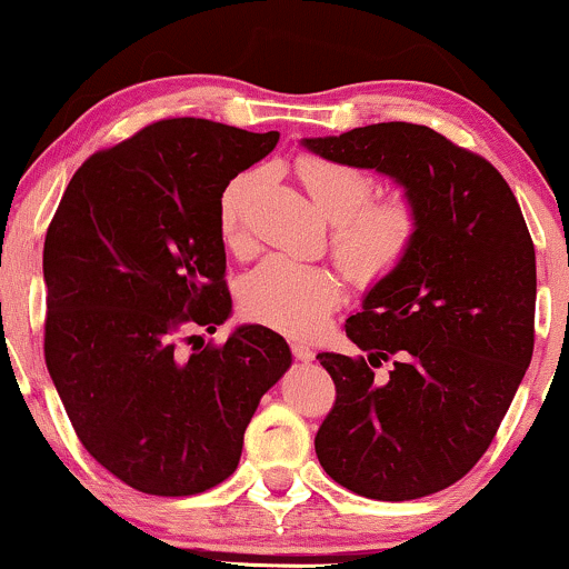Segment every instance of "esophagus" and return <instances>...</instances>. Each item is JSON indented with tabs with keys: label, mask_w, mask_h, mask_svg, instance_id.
I'll return each instance as SVG.
<instances>
[{
	"label": "esophagus",
	"mask_w": 569,
	"mask_h": 569,
	"mask_svg": "<svg viewBox=\"0 0 569 569\" xmlns=\"http://www.w3.org/2000/svg\"><path fill=\"white\" fill-rule=\"evenodd\" d=\"M291 356L297 358V361L310 363L312 358H316V352H312V348L307 342H297V339H293V342H291Z\"/></svg>",
	"instance_id": "34e87169"
}]
</instances>
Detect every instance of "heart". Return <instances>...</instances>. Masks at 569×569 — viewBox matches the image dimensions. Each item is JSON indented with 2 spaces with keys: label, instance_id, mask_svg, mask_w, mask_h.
Listing matches in <instances>:
<instances>
[{
  "label": "heart",
  "instance_id": "obj_1",
  "mask_svg": "<svg viewBox=\"0 0 569 569\" xmlns=\"http://www.w3.org/2000/svg\"><path fill=\"white\" fill-rule=\"evenodd\" d=\"M293 168L312 202L335 221L329 243L352 283L375 286L407 262L420 238V211L409 194H385L367 203L375 179L361 168L321 154H299ZM251 181V171L234 173L219 194L221 243L234 253L248 246L243 202ZM339 299L342 280L329 267L283 257H270L240 286L248 316L293 337L316 335Z\"/></svg>",
  "mask_w": 569,
  "mask_h": 569
}]
</instances>
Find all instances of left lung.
I'll list each match as a JSON object with an SVG mask.
<instances>
[{"instance_id": "8db88e82", "label": "left lung", "mask_w": 569, "mask_h": 569, "mask_svg": "<svg viewBox=\"0 0 569 569\" xmlns=\"http://www.w3.org/2000/svg\"><path fill=\"white\" fill-rule=\"evenodd\" d=\"M305 147L390 176L420 211L415 251L345 323L363 356L318 352L337 398L316 455L363 498L441 492L487 452L532 361L527 221L492 162L426 126L377 122Z\"/></svg>"}]
</instances>
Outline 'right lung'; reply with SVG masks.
Here are the masks:
<instances>
[{
    "label": "right lung",
    "mask_w": 569,
    "mask_h": 569,
    "mask_svg": "<svg viewBox=\"0 0 569 569\" xmlns=\"http://www.w3.org/2000/svg\"><path fill=\"white\" fill-rule=\"evenodd\" d=\"M278 139L149 122L77 168L44 234V363L82 447L139 492L184 498L232 476L259 398L291 367L264 326L179 352L187 326L230 316L219 194Z\"/></svg>",
    "instance_id": "right-lung-1"
}]
</instances>
